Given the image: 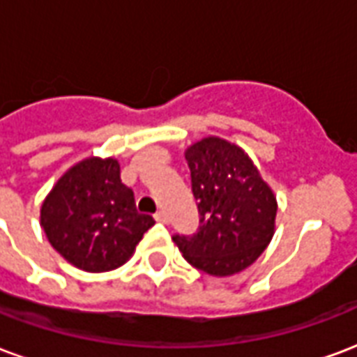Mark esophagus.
<instances>
[{
  "label": "esophagus",
  "mask_w": 357,
  "mask_h": 357,
  "mask_svg": "<svg viewBox=\"0 0 357 357\" xmlns=\"http://www.w3.org/2000/svg\"><path fill=\"white\" fill-rule=\"evenodd\" d=\"M153 218H155V221H158V223H166V221H168V218H166V213L162 212V210H158Z\"/></svg>",
  "instance_id": "obj_1"
}]
</instances>
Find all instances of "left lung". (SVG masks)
<instances>
[{"mask_svg": "<svg viewBox=\"0 0 357 357\" xmlns=\"http://www.w3.org/2000/svg\"><path fill=\"white\" fill-rule=\"evenodd\" d=\"M199 229L174 234L187 263L212 276L240 273L274 234L276 199L240 147L204 138L185 151Z\"/></svg>", "mask_w": 357, "mask_h": 357, "instance_id": "obj_1", "label": "left lung"}]
</instances>
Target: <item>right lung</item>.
<instances>
[{"label":"right lung","mask_w":357,"mask_h":357,"mask_svg":"<svg viewBox=\"0 0 357 357\" xmlns=\"http://www.w3.org/2000/svg\"><path fill=\"white\" fill-rule=\"evenodd\" d=\"M155 225L136 210L115 158H86L58 179L41 206V227L66 261L86 273L121 266Z\"/></svg>","instance_id":"right-lung-1"}]
</instances>
